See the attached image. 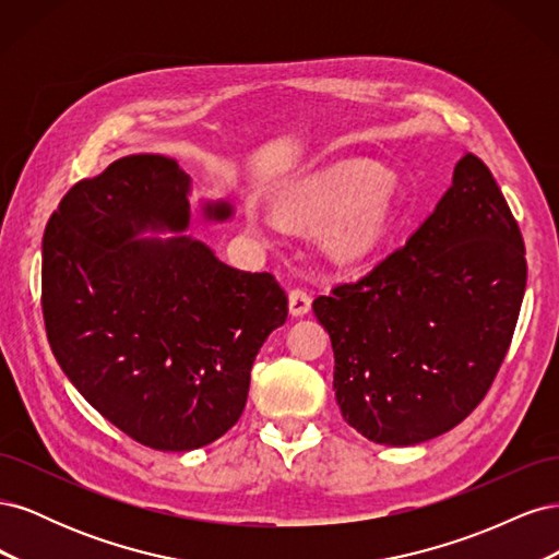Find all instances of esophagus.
Wrapping results in <instances>:
<instances>
[{
    "label": "esophagus",
    "mask_w": 559,
    "mask_h": 559,
    "mask_svg": "<svg viewBox=\"0 0 559 559\" xmlns=\"http://www.w3.org/2000/svg\"><path fill=\"white\" fill-rule=\"evenodd\" d=\"M310 308H312V298H310V294L306 289H292L289 292V312L294 317L308 314Z\"/></svg>",
    "instance_id": "obj_1"
}]
</instances>
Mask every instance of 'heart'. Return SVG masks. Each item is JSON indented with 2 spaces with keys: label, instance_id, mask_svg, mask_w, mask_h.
I'll return each mask as SVG.
<instances>
[{
  "label": "heart",
  "instance_id": "1",
  "mask_svg": "<svg viewBox=\"0 0 559 559\" xmlns=\"http://www.w3.org/2000/svg\"><path fill=\"white\" fill-rule=\"evenodd\" d=\"M394 191L389 181L364 163H347L298 183L284 198V212L306 226L329 224L326 249L335 261L354 263L373 253L392 222ZM259 233L280 230V218L259 210L249 212Z\"/></svg>",
  "mask_w": 559,
  "mask_h": 559
}]
</instances>
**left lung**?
Returning <instances> with one entry per match:
<instances>
[{"mask_svg":"<svg viewBox=\"0 0 559 559\" xmlns=\"http://www.w3.org/2000/svg\"><path fill=\"white\" fill-rule=\"evenodd\" d=\"M524 284L518 222L487 165L466 154L408 242L312 302L347 425L396 448L460 425L511 347Z\"/></svg>","mask_w":559,"mask_h":559,"instance_id":"left-lung-1","label":"left lung"}]
</instances>
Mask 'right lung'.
Segmentation results:
<instances>
[{
	"mask_svg": "<svg viewBox=\"0 0 559 559\" xmlns=\"http://www.w3.org/2000/svg\"><path fill=\"white\" fill-rule=\"evenodd\" d=\"M191 177L134 154L81 179L44 233L41 310L50 349L81 396L132 441L186 452L240 419L251 366L289 300L200 240L141 238L189 226ZM224 222L228 202H207Z\"/></svg>",
	"mask_w": 559,
	"mask_h": 559,
	"instance_id": "right-lung-1",
	"label": "right lung"
}]
</instances>
